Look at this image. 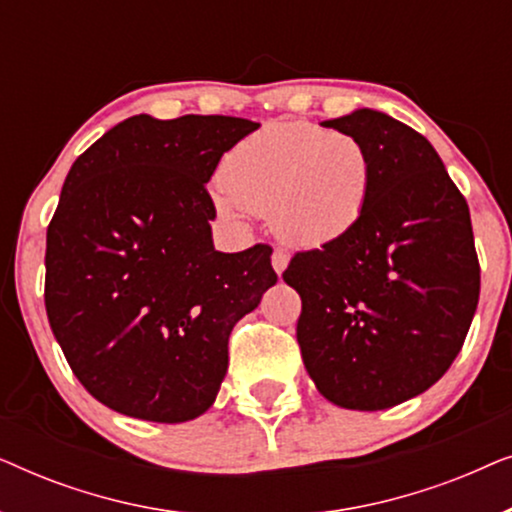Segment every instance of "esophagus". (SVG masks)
<instances>
[{
	"label": "esophagus",
	"instance_id": "esophagus-1",
	"mask_svg": "<svg viewBox=\"0 0 512 512\" xmlns=\"http://www.w3.org/2000/svg\"><path fill=\"white\" fill-rule=\"evenodd\" d=\"M286 265H289V254H286L284 249L272 251V268H275L277 275H282V272L286 270Z\"/></svg>",
	"mask_w": 512,
	"mask_h": 512
}]
</instances>
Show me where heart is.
I'll use <instances>...</instances> for the list:
<instances>
[{
    "label": "heart",
    "mask_w": 512,
    "mask_h": 512,
    "mask_svg": "<svg viewBox=\"0 0 512 512\" xmlns=\"http://www.w3.org/2000/svg\"><path fill=\"white\" fill-rule=\"evenodd\" d=\"M214 209L242 223L268 214L296 247H321L361 221L373 191V158L359 137L310 121H277L240 139L221 160Z\"/></svg>",
    "instance_id": "1"
}]
</instances>
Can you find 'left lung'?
I'll use <instances>...</instances> for the list:
<instances>
[{
  "instance_id": "obj_1",
  "label": "left lung",
  "mask_w": 512,
  "mask_h": 512,
  "mask_svg": "<svg viewBox=\"0 0 512 512\" xmlns=\"http://www.w3.org/2000/svg\"><path fill=\"white\" fill-rule=\"evenodd\" d=\"M321 125L366 144L373 191L347 235L293 254L282 277L303 300L296 338L317 389L340 408L384 410L461 352L480 296L471 214L410 125L373 109Z\"/></svg>"
}]
</instances>
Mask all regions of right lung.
<instances>
[{
    "mask_svg": "<svg viewBox=\"0 0 512 512\" xmlns=\"http://www.w3.org/2000/svg\"><path fill=\"white\" fill-rule=\"evenodd\" d=\"M258 123L125 118L69 170L46 233V314L90 396L149 422L202 415L228 338L277 282L268 244L221 254L207 181Z\"/></svg>",
    "mask_w": 512,
    "mask_h": 512,
    "instance_id": "obj_1",
    "label": "right lung"
}]
</instances>
